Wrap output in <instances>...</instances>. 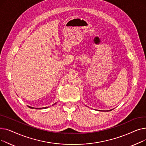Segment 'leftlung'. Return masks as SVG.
<instances>
[{"label": "left lung", "mask_w": 146, "mask_h": 146, "mask_svg": "<svg viewBox=\"0 0 146 146\" xmlns=\"http://www.w3.org/2000/svg\"><path fill=\"white\" fill-rule=\"evenodd\" d=\"M111 110H109V111H111Z\"/></svg>", "instance_id": "1"}]
</instances>
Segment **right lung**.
I'll list each match as a JSON object with an SVG mask.
<instances>
[{"mask_svg": "<svg viewBox=\"0 0 146 146\" xmlns=\"http://www.w3.org/2000/svg\"><path fill=\"white\" fill-rule=\"evenodd\" d=\"M28 107L29 108H32V109H33V108H33V107H31V106H28ZM48 108V107H44V108H35V109H45V108Z\"/></svg>", "mask_w": 146, "mask_h": 146, "instance_id": "right-lung-1", "label": "right lung"}]
</instances>
